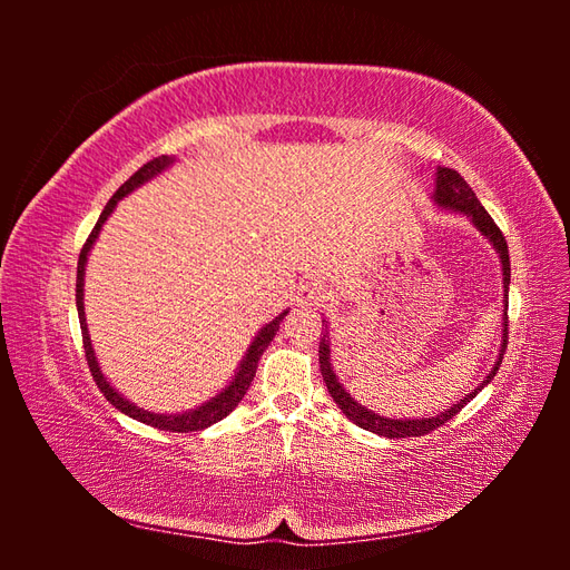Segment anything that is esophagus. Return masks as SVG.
<instances>
[{
	"instance_id": "34e87169",
	"label": "esophagus",
	"mask_w": 570,
	"mask_h": 570,
	"mask_svg": "<svg viewBox=\"0 0 570 570\" xmlns=\"http://www.w3.org/2000/svg\"><path fill=\"white\" fill-rule=\"evenodd\" d=\"M327 299H331V289H327V285H323L321 281L306 283L299 289V302L306 306H323Z\"/></svg>"
}]
</instances>
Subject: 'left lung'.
Here are the masks:
<instances>
[{
  "mask_svg": "<svg viewBox=\"0 0 570 570\" xmlns=\"http://www.w3.org/2000/svg\"><path fill=\"white\" fill-rule=\"evenodd\" d=\"M435 202L438 206H444V209H454L459 214H465L471 216L473 226L485 235L490 243L494 245L499 258H502V271H504V308H509V283H511V264H509V247H507V239L502 235V230L497 228V223L492 220V216L485 212V206H482L475 197L473 189L469 187V183H465L454 168H438V187H435ZM323 331H321V342H318V361H321V373H323V381H325V387L327 392H331V396L335 400V404L342 409L344 416H347L352 423H356L358 428L364 430H371V433L375 435H383V438H421V435H428L433 433V430H438L440 425H444L446 421H452L456 413L463 409V404H469L473 396L485 387L494 373L499 371V364H502L504 358V352H507V314H504V342H502V354H499V361L494 364V368L488 373L485 381H482L471 394H465L461 402H456L452 409L442 411L440 416L435 419H404V421H396V419H385V416H377V413L368 411L366 406L356 404L352 396L347 394V390H344L340 383H337V375L333 373V366H331V337H327V323L323 321Z\"/></svg>",
  "mask_w": 570,
  "mask_h": 570,
  "instance_id": "obj_1",
  "label": "left lung"
}]
</instances>
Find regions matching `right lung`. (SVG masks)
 <instances>
[{"mask_svg": "<svg viewBox=\"0 0 570 570\" xmlns=\"http://www.w3.org/2000/svg\"><path fill=\"white\" fill-rule=\"evenodd\" d=\"M170 164H174V159L170 157H157L147 161L142 168H137L135 174L120 185L116 189V195L107 202L105 212H101L97 226L92 228L90 237L85 239V245L80 249V256H78V281H76V306H78V318H80V331H82V347H85V358H88V366H90V373L95 377V383L99 387V392L107 396V402H111L120 413H126V416L140 421V423H147L151 428H159V430H168V433H195V430H204L209 428L214 423H218L220 419H226L228 413L243 402V396L247 394L254 375H256V366H258V358H262L264 350L271 344V340L275 337V333H278L281 327V321L287 316V312H283L278 318L271 321L266 327H262V333H258L252 342V347L247 352V356L243 358V364H239V371L235 375V381L223 390L218 396H214V400H209L206 404H202L199 409L195 411H185V413H176V416H166V413H151V411H145L140 406L130 404L128 400H124L109 383L107 377L101 375L99 371V364L95 358V350H92V342H90V335H88V323H85V308H82V278H85V262H88V254H90V247L95 245V239L101 230V226H105V220L109 218V214L114 212V206L118 204L120 197H126L128 193H132L135 187H140L142 183H147L149 178H154L157 174H161L164 168H168Z\"/></svg>", "mask_w": 570, "mask_h": 570, "instance_id": "add662e5", "label": "right lung"}]
</instances>
